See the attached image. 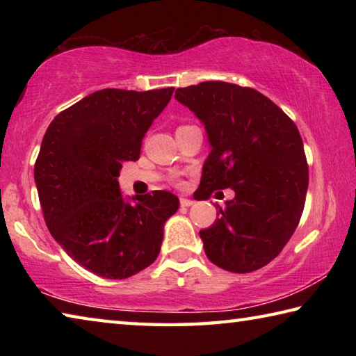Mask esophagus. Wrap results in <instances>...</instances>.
<instances>
[{"label": "esophagus", "mask_w": 356, "mask_h": 356, "mask_svg": "<svg viewBox=\"0 0 356 356\" xmlns=\"http://www.w3.org/2000/svg\"><path fill=\"white\" fill-rule=\"evenodd\" d=\"M193 204H195V201L193 200H188V197H180V206L182 207H190V206H193Z\"/></svg>", "instance_id": "esophagus-1"}]
</instances>
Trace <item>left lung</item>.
<instances>
[{
    "instance_id": "1",
    "label": "left lung",
    "mask_w": 356,
    "mask_h": 356,
    "mask_svg": "<svg viewBox=\"0 0 356 356\" xmlns=\"http://www.w3.org/2000/svg\"><path fill=\"white\" fill-rule=\"evenodd\" d=\"M177 102L206 129L210 154L200 201L215 190L236 196L200 231L210 262L250 273L272 262L298 226L308 191V163L297 125L256 89L225 81L179 88Z\"/></svg>"
}]
</instances>
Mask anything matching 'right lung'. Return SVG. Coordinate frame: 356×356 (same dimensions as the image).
<instances>
[{"instance_id": "obj_1", "label": "right lung", "mask_w": 356, "mask_h": 356, "mask_svg": "<svg viewBox=\"0 0 356 356\" xmlns=\"http://www.w3.org/2000/svg\"><path fill=\"white\" fill-rule=\"evenodd\" d=\"M174 88L102 89L51 120L34 165L47 227L89 272L125 280L159 256L165 222L177 212L170 191L124 197L119 172L140 159L141 141Z\"/></svg>"}]
</instances>
